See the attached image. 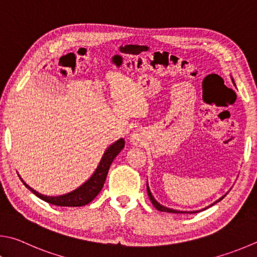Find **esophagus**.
I'll list each match as a JSON object with an SVG mask.
<instances>
[{
    "label": "esophagus",
    "mask_w": 257,
    "mask_h": 257,
    "mask_svg": "<svg viewBox=\"0 0 257 257\" xmlns=\"http://www.w3.org/2000/svg\"><path fill=\"white\" fill-rule=\"evenodd\" d=\"M132 142H133L135 145H137L139 142H141V136H139L138 133H134V134L132 135Z\"/></svg>",
    "instance_id": "esophagus-1"
}]
</instances>
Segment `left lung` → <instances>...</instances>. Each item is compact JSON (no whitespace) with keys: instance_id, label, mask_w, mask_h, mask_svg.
Segmentation results:
<instances>
[{"instance_id":"obj_1","label":"left lung","mask_w":257,"mask_h":257,"mask_svg":"<svg viewBox=\"0 0 257 257\" xmlns=\"http://www.w3.org/2000/svg\"><path fill=\"white\" fill-rule=\"evenodd\" d=\"M232 83H234V80H232ZM235 84V83H234ZM147 193H148V197H149V199H151V201H152V203L154 204V207H155L157 210H160V211H164V212H170V213H188L186 211H180V210H174V209H170V208H166V207H164V206H162V204H160L158 203L156 200H155V198L153 197V194H152V192H151V190H149V186H148V183H147ZM226 197V194L223 195V197H221L220 199L219 200H217L216 202L214 203H217V202H219L220 201V200H222L223 198ZM214 203H212V204H214ZM211 204V206H212ZM210 207V206H209ZM209 207H207V208H209ZM207 208H204V209H207ZM195 212H199V211H190L189 213H195Z\"/></svg>"}]
</instances>
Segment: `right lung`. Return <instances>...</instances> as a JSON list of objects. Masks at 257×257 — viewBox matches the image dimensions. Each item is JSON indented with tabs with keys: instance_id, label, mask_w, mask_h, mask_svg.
<instances>
[{
	"instance_id": "obj_1",
	"label": "right lung",
	"mask_w": 257,
	"mask_h": 257,
	"mask_svg": "<svg viewBox=\"0 0 257 257\" xmlns=\"http://www.w3.org/2000/svg\"><path fill=\"white\" fill-rule=\"evenodd\" d=\"M124 147V139L120 138L119 141L114 142L111 146L106 148L103 156H102L101 161L97 165L96 170L92 176L88 179L85 183H83L80 188L73 190L72 192L58 195V197H49V195H44L39 192H37L29 185L25 183L21 177L22 183L26 185V188L29 189L32 193L36 194L37 197L40 198L44 201L48 202L54 206L59 207H82L85 204L90 203L93 199H94L97 194L100 193V191L103 188V184L108 175V172L111 164L116 155L122 151Z\"/></svg>"
}]
</instances>
